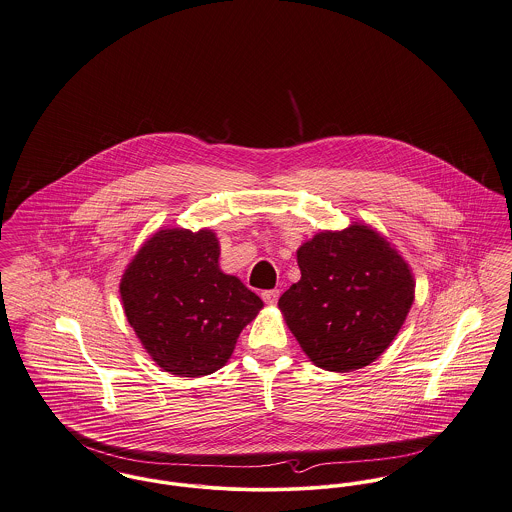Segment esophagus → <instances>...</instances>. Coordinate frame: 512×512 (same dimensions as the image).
Listing matches in <instances>:
<instances>
[{"mask_svg": "<svg viewBox=\"0 0 512 512\" xmlns=\"http://www.w3.org/2000/svg\"><path fill=\"white\" fill-rule=\"evenodd\" d=\"M263 300H265V303H269V305H274L276 301H278V298H280V290H265L263 294Z\"/></svg>", "mask_w": 512, "mask_h": 512, "instance_id": "obj_1", "label": "esophagus"}]
</instances>
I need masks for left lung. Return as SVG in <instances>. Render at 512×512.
Here are the masks:
<instances>
[{
  "mask_svg": "<svg viewBox=\"0 0 512 512\" xmlns=\"http://www.w3.org/2000/svg\"><path fill=\"white\" fill-rule=\"evenodd\" d=\"M296 257L301 278L278 307L305 356L336 373L377 360L414 303L416 280L404 257L363 222L315 234Z\"/></svg>",
  "mask_w": 512,
  "mask_h": 512,
  "instance_id": "left-lung-1",
  "label": "left lung"
}]
</instances>
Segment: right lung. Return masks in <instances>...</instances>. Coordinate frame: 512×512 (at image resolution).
Listing matches in <instances>:
<instances>
[{
	"label": "right lung",
	"instance_id": "obj_1",
	"mask_svg": "<svg viewBox=\"0 0 512 512\" xmlns=\"http://www.w3.org/2000/svg\"><path fill=\"white\" fill-rule=\"evenodd\" d=\"M220 243L203 228H164L145 241L120 282L125 317L164 371L203 377L230 360L263 300L218 265Z\"/></svg>",
	"mask_w": 512,
	"mask_h": 512
}]
</instances>
